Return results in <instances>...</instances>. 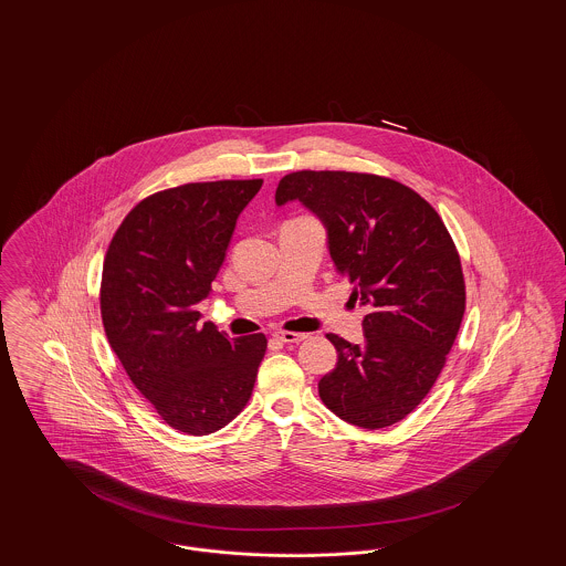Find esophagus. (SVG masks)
I'll return each mask as SVG.
<instances>
[{
    "instance_id": "34e87169",
    "label": "esophagus",
    "mask_w": 566,
    "mask_h": 566,
    "mask_svg": "<svg viewBox=\"0 0 566 566\" xmlns=\"http://www.w3.org/2000/svg\"><path fill=\"white\" fill-rule=\"evenodd\" d=\"M273 337L280 339V342H284V344H298V342L307 339L305 333H293V331H275Z\"/></svg>"
}]
</instances>
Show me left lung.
<instances>
[{
	"label": "left lung",
	"mask_w": 566,
	"mask_h": 566,
	"mask_svg": "<svg viewBox=\"0 0 566 566\" xmlns=\"http://www.w3.org/2000/svg\"><path fill=\"white\" fill-rule=\"evenodd\" d=\"M298 201L323 222L326 248L352 298L369 314L365 342L333 333L337 365L318 381L323 403L360 429H384L429 395L464 314V280L446 224L390 178L354 171H295L275 206Z\"/></svg>",
	"instance_id": "obj_1"
}]
</instances>
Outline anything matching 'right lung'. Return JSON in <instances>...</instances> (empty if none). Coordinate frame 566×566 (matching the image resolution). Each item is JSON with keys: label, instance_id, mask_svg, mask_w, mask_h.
I'll list each match as a JSON object with an SVG mask.
<instances>
[{"label": "right lung", "instance_id": "right-lung-1", "mask_svg": "<svg viewBox=\"0 0 566 566\" xmlns=\"http://www.w3.org/2000/svg\"><path fill=\"white\" fill-rule=\"evenodd\" d=\"M263 180L161 190L123 220L102 275L109 346L163 420L187 434L227 427L248 403L268 350L263 333L227 337L199 323L238 218Z\"/></svg>", "mask_w": 566, "mask_h": 566}]
</instances>
